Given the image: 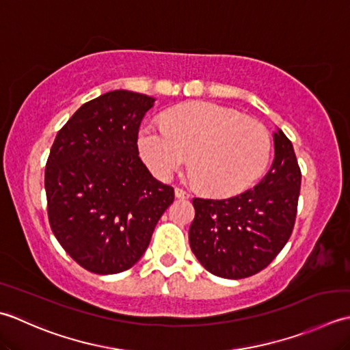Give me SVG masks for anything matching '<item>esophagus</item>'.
Masks as SVG:
<instances>
[{
    "mask_svg": "<svg viewBox=\"0 0 350 350\" xmlns=\"http://www.w3.org/2000/svg\"><path fill=\"white\" fill-rule=\"evenodd\" d=\"M175 196L178 199H189L190 198V193H187L184 189L181 187H175Z\"/></svg>",
    "mask_w": 350,
    "mask_h": 350,
    "instance_id": "34e87169",
    "label": "esophagus"
}]
</instances>
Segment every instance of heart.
I'll return each mask as SVG.
<instances>
[{
    "label": "heart",
    "instance_id": "obj_1",
    "mask_svg": "<svg viewBox=\"0 0 350 350\" xmlns=\"http://www.w3.org/2000/svg\"><path fill=\"white\" fill-rule=\"evenodd\" d=\"M137 145L160 180H170L187 157L191 183L215 196L247 189L265 172L272 149L265 126L215 103L185 104L170 110L163 125L144 124Z\"/></svg>",
    "mask_w": 350,
    "mask_h": 350
}]
</instances>
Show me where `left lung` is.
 <instances>
[{
  "label": "left lung",
  "instance_id": "8db88e82",
  "mask_svg": "<svg viewBox=\"0 0 350 350\" xmlns=\"http://www.w3.org/2000/svg\"><path fill=\"white\" fill-rule=\"evenodd\" d=\"M273 142L272 167L254 189L226 199H193L190 247L213 275L241 280L261 272L293 232L301 167L293 145L280 128Z\"/></svg>",
  "mask_w": 350,
  "mask_h": 350
}]
</instances>
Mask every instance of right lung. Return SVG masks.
<instances>
[{
    "mask_svg": "<svg viewBox=\"0 0 350 350\" xmlns=\"http://www.w3.org/2000/svg\"><path fill=\"white\" fill-rule=\"evenodd\" d=\"M154 101L107 92L74 113L49 151V225L70 258L92 273L133 267L174 202V187L155 180L139 157L140 122Z\"/></svg>",
    "mask_w": 350,
    "mask_h": 350,
    "instance_id": "1",
    "label": "right lung"
}]
</instances>
